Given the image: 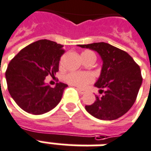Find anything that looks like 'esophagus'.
Returning a JSON list of instances; mask_svg holds the SVG:
<instances>
[{"label": "esophagus", "mask_w": 151, "mask_h": 151, "mask_svg": "<svg viewBox=\"0 0 151 151\" xmlns=\"http://www.w3.org/2000/svg\"><path fill=\"white\" fill-rule=\"evenodd\" d=\"M78 91L79 92H80V94H82V95H83V94H85L86 92V91L84 90V89H79L78 88Z\"/></svg>", "instance_id": "34e87169"}]
</instances>
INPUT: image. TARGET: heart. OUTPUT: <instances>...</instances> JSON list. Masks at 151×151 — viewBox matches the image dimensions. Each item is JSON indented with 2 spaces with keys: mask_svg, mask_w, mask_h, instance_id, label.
Listing matches in <instances>:
<instances>
[{
  "mask_svg": "<svg viewBox=\"0 0 151 151\" xmlns=\"http://www.w3.org/2000/svg\"><path fill=\"white\" fill-rule=\"evenodd\" d=\"M83 53H92L91 51H85ZM65 81L71 86L77 87H84L87 84L94 81L93 75L88 72H71L64 77Z\"/></svg>",
  "mask_w": 151,
  "mask_h": 151,
  "instance_id": "b5f03b06",
  "label": "heart"
}]
</instances>
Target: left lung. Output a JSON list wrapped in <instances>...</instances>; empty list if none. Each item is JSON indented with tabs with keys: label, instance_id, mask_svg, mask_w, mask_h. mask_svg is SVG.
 <instances>
[{
	"label": "left lung",
	"instance_id": "obj_1",
	"mask_svg": "<svg viewBox=\"0 0 151 151\" xmlns=\"http://www.w3.org/2000/svg\"><path fill=\"white\" fill-rule=\"evenodd\" d=\"M96 51L103 65L101 75L95 83L103 93L92 105H86L87 112L101 120H114L123 116L133 105L142 86L140 67L130 55L105 42L78 45Z\"/></svg>",
	"mask_w": 151,
	"mask_h": 151
}]
</instances>
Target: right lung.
I'll list each match as a JSON object with an SVG mask.
<instances>
[{
	"instance_id": "add662e5",
	"label": "right lung",
	"mask_w": 151,
	"mask_h": 151,
	"mask_svg": "<svg viewBox=\"0 0 151 151\" xmlns=\"http://www.w3.org/2000/svg\"><path fill=\"white\" fill-rule=\"evenodd\" d=\"M63 46L50 40H39L24 47L9 62L6 72L8 91L23 110L42 114L60 103L68 85L59 83L50 87L45 79L59 71Z\"/></svg>"
}]
</instances>
